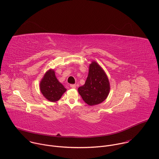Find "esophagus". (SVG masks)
<instances>
[{
    "label": "esophagus",
    "mask_w": 159,
    "mask_h": 159,
    "mask_svg": "<svg viewBox=\"0 0 159 159\" xmlns=\"http://www.w3.org/2000/svg\"><path fill=\"white\" fill-rule=\"evenodd\" d=\"M70 87L71 88L75 89V88H76V85H75V84H70Z\"/></svg>",
    "instance_id": "obj_1"
}]
</instances>
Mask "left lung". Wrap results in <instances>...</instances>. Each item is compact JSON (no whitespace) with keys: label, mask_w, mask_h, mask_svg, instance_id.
<instances>
[{"label":"left lung","mask_w":159,"mask_h":159,"mask_svg":"<svg viewBox=\"0 0 159 159\" xmlns=\"http://www.w3.org/2000/svg\"><path fill=\"white\" fill-rule=\"evenodd\" d=\"M109 90V82L106 74L96 61H93L89 66L85 84L78 89L79 93L85 103L94 106L106 99Z\"/></svg>","instance_id":"obj_1"}]
</instances>
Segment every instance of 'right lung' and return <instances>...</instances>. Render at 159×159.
<instances>
[{"instance_id": "1", "label": "right lung", "mask_w": 159, "mask_h": 159, "mask_svg": "<svg viewBox=\"0 0 159 159\" xmlns=\"http://www.w3.org/2000/svg\"><path fill=\"white\" fill-rule=\"evenodd\" d=\"M40 90L48 101L56 102L61 98L66 89L56 78L54 70H50L44 74L40 82Z\"/></svg>"}]
</instances>
